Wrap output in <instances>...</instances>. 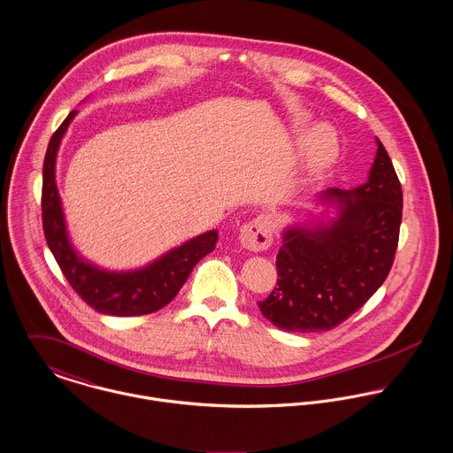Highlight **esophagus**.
I'll use <instances>...</instances> for the list:
<instances>
[{
  "mask_svg": "<svg viewBox=\"0 0 453 453\" xmlns=\"http://www.w3.org/2000/svg\"><path fill=\"white\" fill-rule=\"evenodd\" d=\"M240 242L246 250L265 251L273 243V226L267 217H255L242 227Z\"/></svg>",
  "mask_w": 453,
  "mask_h": 453,
  "instance_id": "34e87169",
  "label": "esophagus"
}]
</instances>
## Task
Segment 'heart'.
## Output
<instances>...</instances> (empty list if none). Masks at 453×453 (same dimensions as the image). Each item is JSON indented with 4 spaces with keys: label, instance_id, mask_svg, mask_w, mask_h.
I'll list each match as a JSON object with an SVG mask.
<instances>
[{
    "label": "heart",
    "instance_id": "1",
    "mask_svg": "<svg viewBox=\"0 0 453 453\" xmlns=\"http://www.w3.org/2000/svg\"><path fill=\"white\" fill-rule=\"evenodd\" d=\"M336 155V138L327 126H319L303 142V162L309 171L327 167Z\"/></svg>",
    "mask_w": 453,
    "mask_h": 453
}]
</instances>
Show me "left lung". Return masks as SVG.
Segmentation results:
<instances>
[{"label":"left lung","mask_w":453,"mask_h":453,"mask_svg":"<svg viewBox=\"0 0 453 453\" xmlns=\"http://www.w3.org/2000/svg\"><path fill=\"white\" fill-rule=\"evenodd\" d=\"M322 198H334L338 219L284 233L278 286L258 302L264 317L289 333L334 329L364 307L388 278L398 246L403 193L381 141L364 184Z\"/></svg>","instance_id":"obj_1"}]
</instances>
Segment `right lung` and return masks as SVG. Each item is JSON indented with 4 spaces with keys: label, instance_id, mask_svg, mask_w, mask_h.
Masks as SVG:
<instances>
[{
    "label": "right lung",
    "instance_id": "right-lung-1",
    "mask_svg": "<svg viewBox=\"0 0 453 453\" xmlns=\"http://www.w3.org/2000/svg\"><path fill=\"white\" fill-rule=\"evenodd\" d=\"M73 115L75 110L53 133L42 164L41 211L46 243L72 289L96 312L117 317L157 312L173 302L193 267L213 251L217 233H205L134 273H106L79 258L67 238L55 180L57 151Z\"/></svg>",
    "mask_w": 453,
    "mask_h": 453
}]
</instances>
